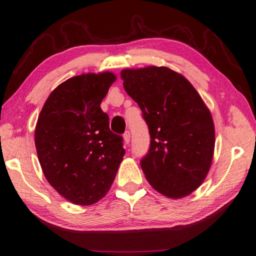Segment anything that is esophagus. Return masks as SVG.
Masks as SVG:
<instances>
[{
  "instance_id": "obj_1",
  "label": "esophagus",
  "mask_w": 256,
  "mask_h": 256,
  "mask_svg": "<svg viewBox=\"0 0 256 256\" xmlns=\"http://www.w3.org/2000/svg\"><path fill=\"white\" fill-rule=\"evenodd\" d=\"M124 144H129V142H130V132H126L124 134Z\"/></svg>"
}]
</instances>
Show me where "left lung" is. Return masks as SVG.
<instances>
[{
	"mask_svg": "<svg viewBox=\"0 0 256 256\" xmlns=\"http://www.w3.org/2000/svg\"><path fill=\"white\" fill-rule=\"evenodd\" d=\"M120 74L148 126L150 145L140 166L150 185L169 198L192 194L206 178L214 153L210 110L192 84L166 66Z\"/></svg>",
	"mask_w": 256,
	"mask_h": 256,
	"instance_id": "1",
	"label": "left lung"
}]
</instances>
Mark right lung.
Wrapping results in <instances>:
<instances>
[{
  "instance_id": "right-lung-1",
  "label": "right lung",
  "mask_w": 256,
  "mask_h": 256,
  "mask_svg": "<svg viewBox=\"0 0 256 256\" xmlns=\"http://www.w3.org/2000/svg\"><path fill=\"white\" fill-rule=\"evenodd\" d=\"M116 79L110 71L69 78L50 94L38 116L35 145L42 170L74 204L103 198L124 158L122 137L110 130L100 108Z\"/></svg>"
}]
</instances>
